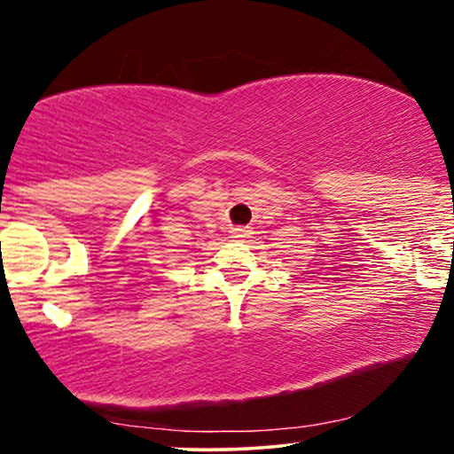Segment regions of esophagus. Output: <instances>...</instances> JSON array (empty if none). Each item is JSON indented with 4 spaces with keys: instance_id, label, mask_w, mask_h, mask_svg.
<instances>
[{
    "instance_id": "obj_1",
    "label": "esophagus",
    "mask_w": 454,
    "mask_h": 454,
    "mask_svg": "<svg viewBox=\"0 0 454 454\" xmlns=\"http://www.w3.org/2000/svg\"><path fill=\"white\" fill-rule=\"evenodd\" d=\"M231 233H233V238H247L250 229H247V227H235Z\"/></svg>"
}]
</instances>
